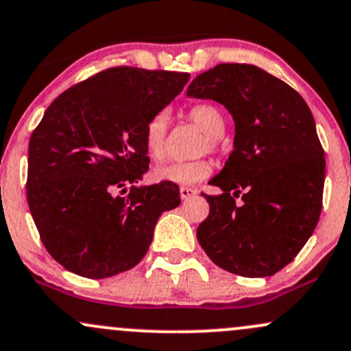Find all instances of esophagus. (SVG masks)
<instances>
[{
  "mask_svg": "<svg viewBox=\"0 0 351 351\" xmlns=\"http://www.w3.org/2000/svg\"><path fill=\"white\" fill-rule=\"evenodd\" d=\"M195 195H196V190H193V188H186V186L180 188V196H182V199H188Z\"/></svg>",
  "mask_w": 351,
  "mask_h": 351,
  "instance_id": "obj_1",
  "label": "esophagus"
}]
</instances>
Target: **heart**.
Instances as JSON below:
<instances>
[{
  "mask_svg": "<svg viewBox=\"0 0 351 351\" xmlns=\"http://www.w3.org/2000/svg\"><path fill=\"white\" fill-rule=\"evenodd\" d=\"M191 121L205 133L199 152H218L219 136L225 133L226 118L223 111L213 103H198L188 111ZM168 132V114L158 113L146 123L145 128V152L149 160L161 161L165 156V141ZM211 175V163L208 160L173 161L153 171L155 182H167L173 184H195L206 180Z\"/></svg>",
  "mask_w": 351,
  "mask_h": 351,
  "instance_id": "obj_1",
  "label": "heart"
}]
</instances>
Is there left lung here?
I'll return each instance as SVG.
<instances>
[{
    "mask_svg": "<svg viewBox=\"0 0 351 351\" xmlns=\"http://www.w3.org/2000/svg\"><path fill=\"white\" fill-rule=\"evenodd\" d=\"M186 95L221 103L234 119V149L210 182L221 195H205L210 213L196 238L226 271L275 275L305 246L322 213L325 152L313 114L290 84L255 64H217Z\"/></svg>",
    "mask_w": 351,
    "mask_h": 351,
    "instance_id": "8db88e82",
    "label": "left lung"
}]
</instances>
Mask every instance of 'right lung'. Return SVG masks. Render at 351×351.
I'll return each mask as SVG.
<instances>
[{
    "label": "right lung",
    "mask_w": 351,
    "mask_h": 351,
    "mask_svg": "<svg viewBox=\"0 0 351 351\" xmlns=\"http://www.w3.org/2000/svg\"><path fill=\"white\" fill-rule=\"evenodd\" d=\"M188 80V73L108 68L45 111L28 146L26 198L45 248L68 271L98 280L133 268L161 213L180 205L178 184H134L149 167L146 123Z\"/></svg>",
    "instance_id": "1"
}]
</instances>
